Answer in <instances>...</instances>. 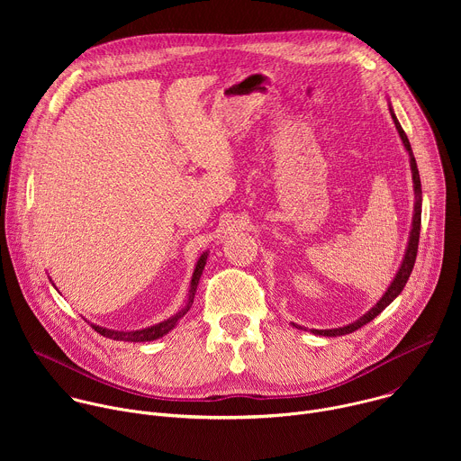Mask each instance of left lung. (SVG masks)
<instances>
[{"instance_id":"left-lung-1","label":"left lung","mask_w":461,"mask_h":461,"mask_svg":"<svg viewBox=\"0 0 461 461\" xmlns=\"http://www.w3.org/2000/svg\"><path fill=\"white\" fill-rule=\"evenodd\" d=\"M390 114H392V120L393 123H396V129L398 133L405 144V149L409 151V157H411V169H412V180H414V193H416V204H414V221H412V231H411V240H409V248H407V253H405V258H403V265L400 268V272L396 274V277H393L392 285L388 286L386 294L379 299V303L368 312L365 313L361 319H357L356 322L348 324V326H343V328H334V330H312L313 334H319V336H326V338H332V336H345V334H352L356 332L357 328L365 326L366 322H370L374 317H377L393 299H396L402 290L405 288L411 274H412V268H414V262H416V255H418V242H420V228H421V180H420V171H418V166H416V158L412 155V148H411V142L405 135L403 127L400 125L396 114H393L392 107H390ZM295 328H303L299 324H294Z\"/></svg>"}]
</instances>
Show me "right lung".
I'll list each match as a JSON object with an SVG mask.
<instances>
[{"label":"right lung","mask_w":461,"mask_h":461,"mask_svg":"<svg viewBox=\"0 0 461 461\" xmlns=\"http://www.w3.org/2000/svg\"><path fill=\"white\" fill-rule=\"evenodd\" d=\"M206 258L208 255L204 253L199 262H196V268L193 272V277H191V290H189V299H187V304L182 312H178L176 315L151 326V328H144V330H137V332H114V330H107V328H102V326H96V324H91L95 330L104 336V338H109V339H114V341H131V343H142V341H153V339H158L162 336H166L171 328L187 313V310L191 308L193 304V297H194V292H196V285H199V279L203 276V270L206 267Z\"/></svg>","instance_id":"1"}]
</instances>
